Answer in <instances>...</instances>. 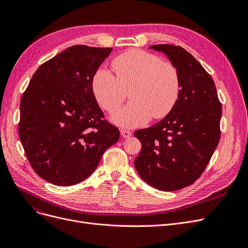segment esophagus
Returning <instances> with one entry per match:
<instances>
[{"instance_id":"esophagus-1","label":"esophagus","mask_w":248,"mask_h":248,"mask_svg":"<svg viewBox=\"0 0 248 248\" xmlns=\"http://www.w3.org/2000/svg\"><path fill=\"white\" fill-rule=\"evenodd\" d=\"M132 134V132L131 131H129V130H125V129H122L121 130V136L123 137V138H129L130 136Z\"/></svg>"}]
</instances>
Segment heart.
I'll return each instance as SVG.
<instances>
[{"label": "heart", "instance_id": "1", "mask_svg": "<svg viewBox=\"0 0 248 248\" xmlns=\"http://www.w3.org/2000/svg\"><path fill=\"white\" fill-rule=\"evenodd\" d=\"M116 77L106 68H99L92 79V91L99 106L115 112L126 98L124 89L131 87V101L112 121L123 127H138L152 117L161 119L175 108L181 84L176 67L156 55L141 49H129L111 62Z\"/></svg>", "mask_w": 248, "mask_h": 248}]
</instances>
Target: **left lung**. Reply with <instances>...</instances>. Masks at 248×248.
I'll return each mask as SVG.
<instances>
[{
	"instance_id": "left-lung-1",
	"label": "left lung",
	"mask_w": 248,
	"mask_h": 248,
	"mask_svg": "<svg viewBox=\"0 0 248 248\" xmlns=\"http://www.w3.org/2000/svg\"><path fill=\"white\" fill-rule=\"evenodd\" d=\"M150 48L176 67L181 91L167 117L134 132L141 144L134 167L149 185L174 191L196 182L211 159L220 139L221 103L212 78L188 51L170 44Z\"/></svg>"
}]
</instances>
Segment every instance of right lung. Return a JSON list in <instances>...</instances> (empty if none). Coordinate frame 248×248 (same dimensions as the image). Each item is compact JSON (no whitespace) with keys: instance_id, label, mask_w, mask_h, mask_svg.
Masks as SVG:
<instances>
[{"instance_id":"obj_1","label":"right lung","mask_w":248,"mask_h":248,"mask_svg":"<svg viewBox=\"0 0 248 248\" xmlns=\"http://www.w3.org/2000/svg\"><path fill=\"white\" fill-rule=\"evenodd\" d=\"M111 49L66 48L36 70L21 96V145L36 174L49 183L81 182L120 138L92 91L94 74Z\"/></svg>"}]
</instances>
